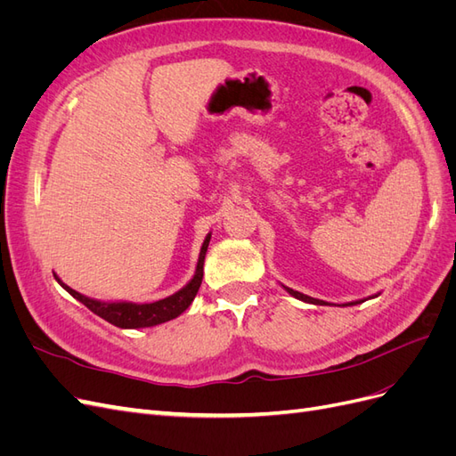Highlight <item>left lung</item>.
I'll return each instance as SVG.
<instances>
[{
  "mask_svg": "<svg viewBox=\"0 0 456 456\" xmlns=\"http://www.w3.org/2000/svg\"><path fill=\"white\" fill-rule=\"evenodd\" d=\"M289 293H291L295 298H300V300H305V302H312V305H325L323 300H317V298H312V297H308V295H302V293H298V291H293V289H289V287H285ZM357 302L360 300H355V302H352V305H357Z\"/></svg>",
  "mask_w": 456,
  "mask_h": 456,
  "instance_id": "8db88e82",
  "label": "left lung"
}]
</instances>
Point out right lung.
<instances>
[{
    "instance_id": "right-lung-1",
    "label": "right lung",
    "mask_w": 456,
    "mask_h": 456,
    "mask_svg": "<svg viewBox=\"0 0 456 456\" xmlns=\"http://www.w3.org/2000/svg\"><path fill=\"white\" fill-rule=\"evenodd\" d=\"M211 236H207L203 245H201V253H200V260H198V268L194 278L191 281L181 289V291L158 300V302H151V305H133V302H101V300H93L87 298L84 295H79L74 289H70L68 285H64L57 275H54V280H57L68 293H70L74 298H77L79 302H84V305L96 315H101L102 320H106L108 323H112L116 327L121 329H139V327H151V325H159L173 320V317L181 315L190 305L191 300L196 298L198 295V289L201 285L203 280V260H205V253H207V245H209Z\"/></svg>"
}]
</instances>
